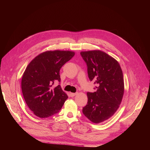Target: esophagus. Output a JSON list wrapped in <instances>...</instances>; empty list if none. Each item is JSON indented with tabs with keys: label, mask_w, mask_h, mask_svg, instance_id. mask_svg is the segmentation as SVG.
<instances>
[{
	"label": "esophagus",
	"mask_w": 150,
	"mask_h": 150,
	"mask_svg": "<svg viewBox=\"0 0 150 150\" xmlns=\"http://www.w3.org/2000/svg\"><path fill=\"white\" fill-rule=\"evenodd\" d=\"M78 94V93H70V96H71V97H73V96H76V95Z\"/></svg>",
	"instance_id": "34e87169"
}]
</instances>
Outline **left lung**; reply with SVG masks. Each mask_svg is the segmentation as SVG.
Wrapping results in <instances>:
<instances>
[{"mask_svg":"<svg viewBox=\"0 0 150 150\" xmlns=\"http://www.w3.org/2000/svg\"><path fill=\"white\" fill-rule=\"evenodd\" d=\"M88 66V77L98 84L97 91L88 93V103L83 108L84 116L94 123H100L115 114L125 91L121 66L115 58L100 50L81 51Z\"/></svg>","mask_w":150,"mask_h":150,"instance_id":"1","label":"left lung"}]
</instances>
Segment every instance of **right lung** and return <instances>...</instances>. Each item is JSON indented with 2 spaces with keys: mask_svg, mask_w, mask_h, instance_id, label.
<instances>
[{
  "mask_svg": "<svg viewBox=\"0 0 150 150\" xmlns=\"http://www.w3.org/2000/svg\"><path fill=\"white\" fill-rule=\"evenodd\" d=\"M75 55L71 51H47L39 54L27 66L21 80L24 100L30 110L40 118H46L60 111L68 96L61 86L62 66Z\"/></svg>",
  "mask_w": 150,
  "mask_h": 150,
  "instance_id": "1",
  "label": "right lung"
}]
</instances>
